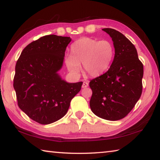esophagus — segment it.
<instances>
[{"instance_id": "1", "label": "esophagus", "mask_w": 160, "mask_h": 160, "mask_svg": "<svg viewBox=\"0 0 160 160\" xmlns=\"http://www.w3.org/2000/svg\"><path fill=\"white\" fill-rule=\"evenodd\" d=\"M88 85H89V83L88 82H83L82 87V88H87V87H88Z\"/></svg>"}]
</instances>
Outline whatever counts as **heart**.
Segmentation results:
<instances>
[{
  "instance_id": "heart-1",
  "label": "heart",
  "mask_w": 160,
  "mask_h": 160,
  "mask_svg": "<svg viewBox=\"0 0 160 160\" xmlns=\"http://www.w3.org/2000/svg\"><path fill=\"white\" fill-rule=\"evenodd\" d=\"M71 56L65 57V63L75 75L80 73V66L91 77L102 75L109 68L114 57V47L107 39L99 40L90 37L80 38L70 47Z\"/></svg>"
}]
</instances>
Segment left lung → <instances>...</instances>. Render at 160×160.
<instances>
[{
	"instance_id": "obj_1",
	"label": "left lung",
	"mask_w": 160,
	"mask_h": 160,
	"mask_svg": "<svg viewBox=\"0 0 160 160\" xmlns=\"http://www.w3.org/2000/svg\"><path fill=\"white\" fill-rule=\"evenodd\" d=\"M102 30L112 37L115 56L108 71L90 80V106L99 118L118 121L128 114L141 96L143 65L135 46L123 34L111 28Z\"/></svg>"
}]
</instances>
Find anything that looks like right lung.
<instances>
[{
    "label": "right lung",
    "mask_w": 160,
    "mask_h": 160,
    "mask_svg": "<svg viewBox=\"0 0 160 160\" xmlns=\"http://www.w3.org/2000/svg\"><path fill=\"white\" fill-rule=\"evenodd\" d=\"M68 37L46 35L24 48L15 65L13 80L20 109L29 118L47 125L66 115L82 82L68 83L58 71L63 66Z\"/></svg>",
    "instance_id": "right-lung-1"
}]
</instances>
